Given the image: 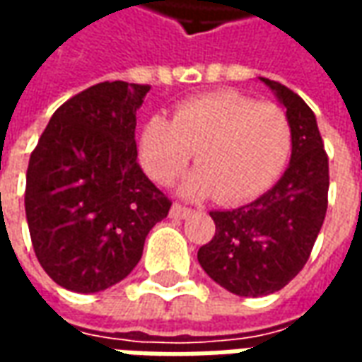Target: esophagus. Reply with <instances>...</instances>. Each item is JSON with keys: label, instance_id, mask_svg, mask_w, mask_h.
<instances>
[{"label": "esophagus", "instance_id": "obj_1", "mask_svg": "<svg viewBox=\"0 0 362 362\" xmlns=\"http://www.w3.org/2000/svg\"><path fill=\"white\" fill-rule=\"evenodd\" d=\"M170 215H173V217H176V219H186L188 215H192V209L182 204H174L173 209H170Z\"/></svg>", "mask_w": 362, "mask_h": 362}]
</instances>
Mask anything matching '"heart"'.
<instances>
[{
  "label": "heart",
  "mask_w": 362,
  "mask_h": 362,
  "mask_svg": "<svg viewBox=\"0 0 362 362\" xmlns=\"http://www.w3.org/2000/svg\"><path fill=\"white\" fill-rule=\"evenodd\" d=\"M291 122L273 103L236 90H219L182 103L173 122L153 116L143 126L139 157L163 186L180 176L197 151V168L184 192L240 204L264 194L291 155Z\"/></svg>",
  "instance_id": "heart-1"
}]
</instances>
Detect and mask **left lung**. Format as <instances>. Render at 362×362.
Wrapping results in <instances>:
<instances>
[{
	"label": "left lung",
	"mask_w": 362,
	"mask_h": 362,
	"mask_svg": "<svg viewBox=\"0 0 362 362\" xmlns=\"http://www.w3.org/2000/svg\"><path fill=\"white\" fill-rule=\"evenodd\" d=\"M287 108L291 163L252 204L211 211L215 235L197 252L204 272L238 296H266L287 285L310 258L327 209L329 166L316 116L300 96L259 77Z\"/></svg>",
	"instance_id": "obj_1"
}]
</instances>
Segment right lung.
Instances as JSON below:
<instances>
[{
    "instance_id": "add662e5",
    "label": "right lung",
    "mask_w": 362,
    "mask_h": 362,
    "mask_svg": "<svg viewBox=\"0 0 362 362\" xmlns=\"http://www.w3.org/2000/svg\"><path fill=\"white\" fill-rule=\"evenodd\" d=\"M151 85L104 81L54 112L30 153L33 248L59 287L98 293L127 277L173 202L137 165L135 112Z\"/></svg>"
}]
</instances>
